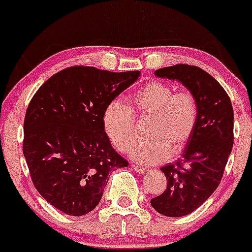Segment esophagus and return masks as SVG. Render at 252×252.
I'll use <instances>...</instances> for the list:
<instances>
[{"instance_id": "esophagus-1", "label": "esophagus", "mask_w": 252, "mask_h": 252, "mask_svg": "<svg viewBox=\"0 0 252 252\" xmlns=\"http://www.w3.org/2000/svg\"><path fill=\"white\" fill-rule=\"evenodd\" d=\"M132 168H134L135 171H136L137 173H139V175H145L146 172H147V168H145V167H141V166H136V165H132L131 166Z\"/></svg>"}]
</instances>
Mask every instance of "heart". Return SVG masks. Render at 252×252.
<instances>
[{"label":"heart","mask_w":252,"mask_h":252,"mask_svg":"<svg viewBox=\"0 0 252 252\" xmlns=\"http://www.w3.org/2000/svg\"><path fill=\"white\" fill-rule=\"evenodd\" d=\"M132 109L113 100L103 113V128L118 151L126 152L134 136V112L152 115L146 134L149 139L137 141L129 156L141 164L152 165L181 153L191 139L197 122V103L190 92H176L172 86L152 81L140 88L131 98Z\"/></svg>","instance_id":"heart-1"}]
</instances>
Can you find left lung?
Returning <instances> with one entry per match:
<instances>
[{
	"label": "left lung",
	"mask_w": 252,
	"mask_h": 252,
	"mask_svg": "<svg viewBox=\"0 0 252 252\" xmlns=\"http://www.w3.org/2000/svg\"><path fill=\"white\" fill-rule=\"evenodd\" d=\"M154 74L181 82L197 103L191 139L176 161L160 168L166 190L151 200L158 213L179 218L197 209L220 184L233 146V107L222 86L201 68L177 64Z\"/></svg>",
	"instance_id": "1"
}]
</instances>
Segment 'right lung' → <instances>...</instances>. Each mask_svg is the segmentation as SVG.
<instances>
[{
  "mask_svg": "<svg viewBox=\"0 0 252 252\" xmlns=\"http://www.w3.org/2000/svg\"><path fill=\"white\" fill-rule=\"evenodd\" d=\"M140 70L71 67L40 86L24 122V156L38 192L59 211L81 217L98 206L109 173L128 166L103 128L104 110Z\"/></svg>",
  "mask_w": 252,
  "mask_h": 252,
  "instance_id": "obj_1",
  "label": "right lung"
}]
</instances>
